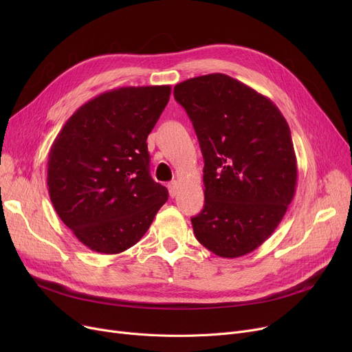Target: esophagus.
<instances>
[{
	"label": "esophagus",
	"mask_w": 352,
	"mask_h": 352,
	"mask_svg": "<svg viewBox=\"0 0 352 352\" xmlns=\"http://www.w3.org/2000/svg\"><path fill=\"white\" fill-rule=\"evenodd\" d=\"M168 191H170V195L171 197H175L177 192H178V182L177 181H171L168 184Z\"/></svg>",
	"instance_id": "esophagus-1"
}]
</instances>
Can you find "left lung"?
<instances>
[{
    "mask_svg": "<svg viewBox=\"0 0 352 352\" xmlns=\"http://www.w3.org/2000/svg\"><path fill=\"white\" fill-rule=\"evenodd\" d=\"M204 157L202 211L194 234L223 258L252 252L280 226L297 187L288 122L270 98L226 74L174 87Z\"/></svg>",
    "mask_w": 352,
    "mask_h": 352,
    "instance_id": "left-lung-1",
    "label": "left lung"
}]
</instances>
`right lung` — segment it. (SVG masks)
<instances>
[{
  "label": "right lung",
  "instance_id": "1",
  "mask_svg": "<svg viewBox=\"0 0 352 352\" xmlns=\"http://www.w3.org/2000/svg\"><path fill=\"white\" fill-rule=\"evenodd\" d=\"M170 96V85L105 91L81 105L55 137L47 168L50 198L89 250L131 248L168 199V190L150 175L146 138Z\"/></svg>",
  "mask_w": 352,
  "mask_h": 352
}]
</instances>
